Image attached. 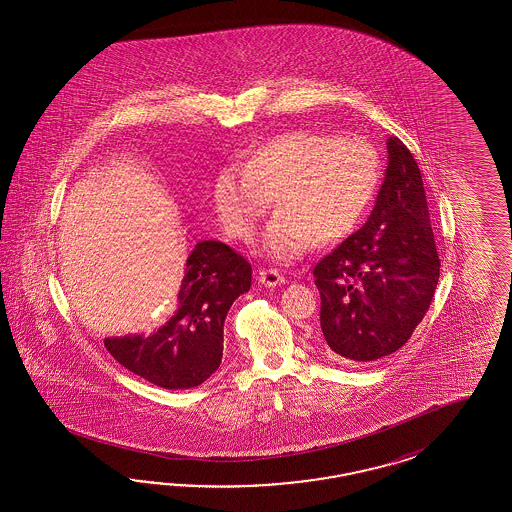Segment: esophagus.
Returning a JSON list of instances; mask_svg holds the SVG:
<instances>
[{
    "mask_svg": "<svg viewBox=\"0 0 512 512\" xmlns=\"http://www.w3.org/2000/svg\"><path fill=\"white\" fill-rule=\"evenodd\" d=\"M259 281L263 285H268V287H276V285L285 283V278L279 274L278 270H264V268H261L259 270Z\"/></svg>",
    "mask_w": 512,
    "mask_h": 512,
    "instance_id": "esophagus-1",
    "label": "esophagus"
}]
</instances>
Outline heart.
<instances>
[{"label": "heart", "instance_id": "heart-1", "mask_svg": "<svg viewBox=\"0 0 512 512\" xmlns=\"http://www.w3.org/2000/svg\"><path fill=\"white\" fill-rule=\"evenodd\" d=\"M379 174V157L368 142L293 129L251 146L242 167L219 171L214 208L225 233L249 242L276 197L278 216L261 248L270 259L291 263L317 240L332 244L357 227Z\"/></svg>", "mask_w": 512, "mask_h": 512}]
</instances>
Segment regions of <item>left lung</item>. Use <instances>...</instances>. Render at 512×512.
I'll list each match as a JSON object with an SVG mask.
<instances>
[{
  "instance_id": "8db88e82",
  "label": "left lung",
  "mask_w": 512,
  "mask_h": 512,
  "mask_svg": "<svg viewBox=\"0 0 512 512\" xmlns=\"http://www.w3.org/2000/svg\"><path fill=\"white\" fill-rule=\"evenodd\" d=\"M368 221L313 268L326 351L343 362L396 353L432 304L439 257L419 165L398 137Z\"/></svg>"
}]
</instances>
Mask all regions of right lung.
I'll return each mask as SVG.
<instances>
[{
	"mask_svg": "<svg viewBox=\"0 0 512 512\" xmlns=\"http://www.w3.org/2000/svg\"><path fill=\"white\" fill-rule=\"evenodd\" d=\"M251 287V264L216 240L187 257L178 310L152 336L107 338L105 347L129 372L169 390L202 385L223 357V323Z\"/></svg>",
	"mask_w": 512,
	"mask_h": 512,
	"instance_id": "obj_1",
	"label": "right lung"
}]
</instances>
